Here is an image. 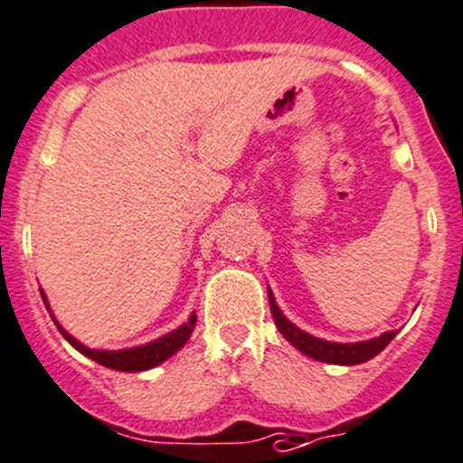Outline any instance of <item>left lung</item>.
<instances>
[{
	"mask_svg": "<svg viewBox=\"0 0 463 463\" xmlns=\"http://www.w3.org/2000/svg\"><path fill=\"white\" fill-rule=\"evenodd\" d=\"M269 305L279 334H282L293 347L300 349L302 354H307V356L316 358V361H322V363H334V365H358V363H365L370 361V358H374L376 354H381L396 335V331H387V334L378 335L374 340H367V343H354V345L326 343V340L314 338V335L305 334V331L298 329L296 325H291V322L284 318L279 307L275 305L270 291H269Z\"/></svg>",
	"mask_w": 463,
	"mask_h": 463,
	"instance_id": "left-lung-1",
	"label": "left lung"
}]
</instances>
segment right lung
I'll return each instance as SVG.
<instances>
[{
    "instance_id": "obj_1",
    "label": "right lung",
    "mask_w": 463,
    "mask_h": 463,
    "mask_svg": "<svg viewBox=\"0 0 463 463\" xmlns=\"http://www.w3.org/2000/svg\"><path fill=\"white\" fill-rule=\"evenodd\" d=\"M42 300H44V296H42ZM44 305H46V300H44ZM194 325H197V316L193 314L185 325H181L179 329H175L172 334L163 335V338L154 340V343H149V345H143V347L123 349V352H96V349H89V347H85V345L78 343L76 338H71V335H69L60 325H58V329L62 331L64 338H67L69 343L78 349V352H82L85 356L91 358V361L100 363V365L109 367V370L143 372V370H149V367H156L158 363H163L165 358H170L172 354L179 352V349L188 343Z\"/></svg>"
}]
</instances>
